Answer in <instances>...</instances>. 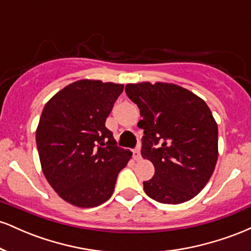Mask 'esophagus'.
Masks as SVG:
<instances>
[{
    "instance_id": "esophagus-1",
    "label": "esophagus",
    "mask_w": 251,
    "mask_h": 251,
    "mask_svg": "<svg viewBox=\"0 0 251 251\" xmlns=\"http://www.w3.org/2000/svg\"><path fill=\"white\" fill-rule=\"evenodd\" d=\"M133 158L135 160H140L142 159V154H140L139 149H134L133 150Z\"/></svg>"
}]
</instances>
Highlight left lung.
Listing matches in <instances>:
<instances>
[{"instance_id": "left-lung-1", "label": "left lung", "mask_w": 251, "mask_h": 251, "mask_svg": "<svg viewBox=\"0 0 251 251\" xmlns=\"http://www.w3.org/2000/svg\"><path fill=\"white\" fill-rule=\"evenodd\" d=\"M126 94L140 109L142 155L154 166L145 194L180 204L206 185L218 157V127L203 99L175 83H128Z\"/></svg>"}]
</instances>
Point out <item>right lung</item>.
Wrapping results in <instances>:
<instances>
[{
	"instance_id": "obj_1",
	"label": "right lung",
	"mask_w": 251,
	"mask_h": 251,
	"mask_svg": "<svg viewBox=\"0 0 251 251\" xmlns=\"http://www.w3.org/2000/svg\"><path fill=\"white\" fill-rule=\"evenodd\" d=\"M124 85L79 80L43 108L36 145L46 179L63 201L93 208L111 197L132 152L117 146L105 126Z\"/></svg>"
}]
</instances>
